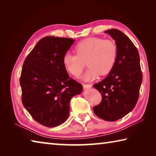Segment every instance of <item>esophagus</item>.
I'll return each mask as SVG.
<instances>
[{
	"label": "esophagus",
	"instance_id": "esophagus-1",
	"mask_svg": "<svg viewBox=\"0 0 156 156\" xmlns=\"http://www.w3.org/2000/svg\"><path fill=\"white\" fill-rule=\"evenodd\" d=\"M83 87L84 89H88V88H91L92 86L90 84H83Z\"/></svg>",
	"mask_w": 156,
	"mask_h": 156
}]
</instances>
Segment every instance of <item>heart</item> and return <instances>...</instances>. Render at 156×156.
<instances>
[{
  "mask_svg": "<svg viewBox=\"0 0 156 156\" xmlns=\"http://www.w3.org/2000/svg\"><path fill=\"white\" fill-rule=\"evenodd\" d=\"M76 54L66 53L62 63L67 72L75 77L83 73L85 62L89 67L83 76L86 81L93 80L100 74L107 75L114 66L117 58L116 44L109 39L89 37L75 46Z\"/></svg>",
  "mask_w": 156,
  "mask_h": 156,
  "instance_id": "heart-1",
  "label": "heart"
}]
</instances>
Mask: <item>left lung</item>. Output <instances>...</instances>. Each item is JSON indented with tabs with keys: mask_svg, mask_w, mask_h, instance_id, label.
Segmentation results:
<instances>
[{
	"mask_svg": "<svg viewBox=\"0 0 156 156\" xmlns=\"http://www.w3.org/2000/svg\"><path fill=\"white\" fill-rule=\"evenodd\" d=\"M115 41L117 58L112 70L104 80L93 85L102 96L94 107L97 116L106 121H116L129 113L139 98L142 81L138 49L122 31L112 29L105 31Z\"/></svg>",
	"mask_w": 156,
	"mask_h": 156,
	"instance_id": "8db88e82",
	"label": "left lung"
}]
</instances>
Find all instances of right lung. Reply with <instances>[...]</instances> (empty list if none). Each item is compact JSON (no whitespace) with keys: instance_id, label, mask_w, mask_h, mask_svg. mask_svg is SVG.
Wrapping results in <instances>:
<instances>
[{"instance_id":"right-lung-1","label":"right lung","mask_w":156,"mask_h":156,"mask_svg":"<svg viewBox=\"0 0 156 156\" xmlns=\"http://www.w3.org/2000/svg\"><path fill=\"white\" fill-rule=\"evenodd\" d=\"M73 42L72 38L44 37L23 63L20 78L23 105L36 122L47 127L65 122L70 100L83 91L62 63Z\"/></svg>"}]
</instances>
